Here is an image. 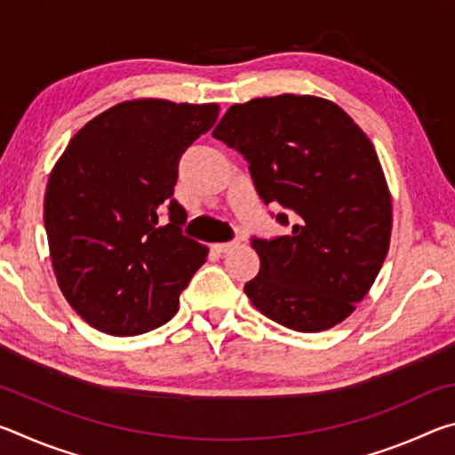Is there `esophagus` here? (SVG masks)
<instances>
[{
	"label": "esophagus",
	"mask_w": 455,
	"mask_h": 455,
	"mask_svg": "<svg viewBox=\"0 0 455 455\" xmlns=\"http://www.w3.org/2000/svg\"><path fill=\"white\" fill-rule=\"evenodd\" d=\"M238 238H235V241H228V243H217V244H212V249L214 251H220V252H227V251H233L235 246H238Z\"/></svg>",
	"instance_id": "34e87169"
}]
</instances>
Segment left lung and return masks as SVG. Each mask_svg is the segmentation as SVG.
<instances>
[{
	"mask_svg": "<svg viewBox=\"0 0 455 455\" xmlns=\"http://www.w3.org/2000/svg\"><path fill=\"white\" fill-rule=\"evenodd\" d=\"M217 140L249 163L257 195L281 206L291 233L252 236L260 271L244 284L283 327L317 333L367 295L389 249L391 198L373 144L347 112L315 96L283 94L230 106Z\"/></svg>",
	"mask_w": 455,
	"mask_h": 455,
	"instance_id": "obj_1",
	"label": "left lung"
}]
</instances>
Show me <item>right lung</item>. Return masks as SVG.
Listing matches in <instances>:
<instances>
[{
    "label": "right lung",
    "instance_id": "add662e5",
    "mask_svg": "<svg viewBox=\"0 0 455 455\" xmlns=\"http://www.w3.org/2000/svg\"><path fill=\"white\" fill-rule=\"evenodd\" d=\"M219 116L217 104L132 100L76 134L44 200L52 265L72 309L108 335L164 325L209 246L182 235L179 163ZM166 210L169 222L159 220Z\"/></svg>",
    "mask_w": 455,
    "mask_h": 455
}]
</instances>
